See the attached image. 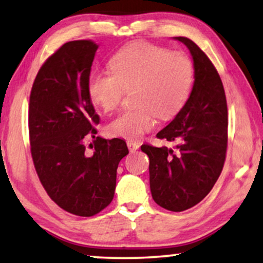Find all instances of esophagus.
<instances>
[{
    "label": "esophagus",
    "mask_w": 263,
    "mask_h": 263,
    "mask_svg": "<svg viewBox=\"0 0 263 263\" xmlns=\"http://www.w3.org/2000/svg\"><path fill=\"white\" fill-rule=\"evenodd\" d=\"M127 146H128V148H129V151H130V152H135V151L139 149L140 143L133 141V140H128Z\"/></svg>",
    "instance_id": "obj_1"
}]
</instances>
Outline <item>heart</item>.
<instances>
[{
	"instance_id": "obj_1",
	"label": "heart",
	"mask_w": 263,
	"mask_h": 263,
	"mask_svg": "<svg viewBox=\"0 0 263 263\" xmlns=\"http://www.w3.org/2000/svg\"><path fill=\"white\" fill-rule=\"evenodd\" d=\"M111 70L89 75L87 92L105 112L116 109L124 89H132L134 107L107 124L110 135L138 140L156 127V116L168 118L184 105L194 84V64L184 53L139 42L124 46L110 60Z\"/></svg>"
}]
</instances>
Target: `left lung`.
<instances>
[{
  "instance_id": "8db88e82",
  "label": "left lung",
  "mask_w": 263,
  "mask_h": 263,
  "mask_svg": "<svg viewBox=\"0 0 263 263\" xmlns=\"http://www.w3.org/2000/svg\"><path fill=\"white\" fill-rule=\"evenodd\" d=\"M192 53L194 86L184 106L157 138L175 148L142 145L149 158V186L160 207L182 212L202 201L221 174L228 147L224 86L206 53L193 41L175 37Z\"/></svg>"
}]
</instances>
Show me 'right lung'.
Segmentation results:
<instances>
[{
    "mask_svg": "<svg viewBox=\"0 0 263 263\" xmlns=\"http://www.w3.org/2000/svg\"><path fill=\"white\" fill-rule=\"evenodd\" d=\"M98 45L63 44L39 69L28 107L31 154L48 195L62 210L92 217L109 206L117 167L129 151L122 139L96 136L99 116L87 92ZM95 148L87 152V141Z\"/></svg>",
    "mask_w": 263,
    "mask_h": 263,
    "instance_id": "add662e5",
    "label": "right lung"
}]
</instances>
